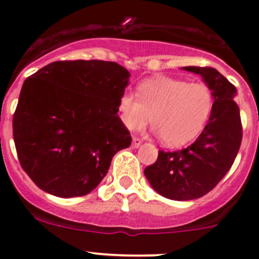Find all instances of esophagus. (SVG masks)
Masks as SVG:
<instances>
[{
  "instance_id": "34e87169",
  "label": "esophagus",
  "mask_w": 259,
  "mask_h": 259,
  "mask_svg": "<svg viewBox=\"0 0 259 259\" xmlns=\"http://www.w3.org/2000/svg\"><path fill=\"white\" fill-rule=\"evenodd\" d=\"M141 143H142V141L140 140V138L137 137H133V141H132V146L133 148H138L141 146Z\"/></svg>"
}]
</instances>
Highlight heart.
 <instances>
[{
  "label": "heart",
  "instance_id": "obj_1",
  "mask_svg": "<svg viewBox=\"0 0 259 259\" xmlns=\"http://www.w3.org/2000/svg\"><path fill=\"white\" fill-rule=\"evenodd\" d=\"M213 96L204 83L157 77L137 87V97L124 93L118 100V116L126 128L143 130L151 117L152 128L169 147L191 142L206 126Z\"/></svg>",
  "mask_w": 259,
  "mask_h": 259
}]
</instances>
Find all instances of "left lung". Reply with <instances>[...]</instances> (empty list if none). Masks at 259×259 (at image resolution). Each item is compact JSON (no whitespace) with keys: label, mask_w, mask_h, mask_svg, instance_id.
Here are the masks:
<instances>
[{"label":"left lung","mask_w":259,"mask_h":259,"mask_svg":"<svg viewBox=\"0 0 259 259\" xmlns=\"http://www.w3.org/2000/svg\"><path fill=\"white\" fill-rule=\"evenodd\" d=\"M185 71L201 74L214 98L208 123L196 141L178 151H159L146 167L145 176L156 192L175 201L204 196L220 183L233 164L242 142L237 90L212 67L188 66Z\"/></svg>","instance_id":"8db88e82"}]
</instances>
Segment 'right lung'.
Masks as SVG:
<instances>
[{"label": "right lung", "mask_w": 259, "mask_h": 259, "mask_svg": "<svg viewBox=\"0 0 259 259\" xmlns=\"http://www.w3.org/2000/svg\"><path fill=\"white\" fill-rule=\"evenodd\" d=\"M130 72L108 61H56L23 82L13 114L21 167L42 191L71 198L93 191L112 157L131 146L118 114Z\"/></svg>", "instance_id": "add662e5"}]
</instances>
